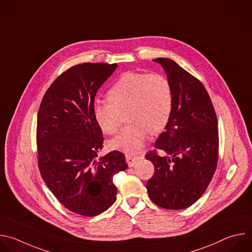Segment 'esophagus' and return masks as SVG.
Instances as JSON below:
<instances>
[{
  "instance_id": "esophagus-1",
  "label": "esophagus",
  "mask_w": 252,
  "mask_h": 252,
  "mask_svg": "<svg viewBox=\"0 0 252 252\" xmlns=\"http://www.w3.org/2000/svg\"><path fill=\"white\" fill-rule=\"evenodd\" d=\"M139 159H141L140 157L132 155V154H126V160L128 164V166H133Z\"/></svg>"
}]
</instances>
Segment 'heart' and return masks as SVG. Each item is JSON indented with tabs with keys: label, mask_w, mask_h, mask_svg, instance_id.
I'll use <instances>...</instances> for the list:
<instances>
[{
	"label": "heart",
	"mask_w": 252,
	"mask_h": 252,
	"mask_svg": "<svg viewBox=\"0 0 252 252\" xmlns=\"http://www.w3.org/2000/svg\"><path fill=\"white\" fill-rule=\"evenodd\" d=\"M107 100L94 104V118L106 134H114L121 125L122 113L130 122L111 141L119 151L135 154L151 132L157 134L167 126L173 107V94L166 78L158 74L126 71L106 93Z\"/></svg>",
	"instance_id": "b5f03b06"
}]
</instances>
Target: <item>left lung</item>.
<instances>
[{"label": "left lung", "mask_w": 252, "mask_h": 252, "mask_svg": "<svg viewBox=\"0 0 252 252\" xmlns=\"http://www.w3.org/2000/svg\"><path fill=\"white\" fill-rule=\"evenodd\" d=\"M161 64L173 94L170 120L157 139L156 150L146 155L155 165L147 183L154 203L166 209L192 205L207 189L219 160V127L209 94L203 85L174 61L154 60Z\"/></svg>", "instance_id": "1"}]
</instances>
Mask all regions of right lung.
Instances as JSON below:
<instances>
[{
	"label": "right lung",
	"mask_w": 252,
	"mask_h": 252,
	"mask_svg": "<svg viewBox=\"0 0 252 252\" xmlns=\"http://www.w3.org/2000/svg\"><path fill=\"white\" fill-rule=\"evenodd\" d=\"M117 63H84L69 67L46 92L37 122L38 163L44 182L68 210L94 217L117 199L113 177L126 170L125 155L96 159L102 131L94 118V96Z\"/></svg>",
	"instance_id": "right-lung-1"
}]
</instances>
